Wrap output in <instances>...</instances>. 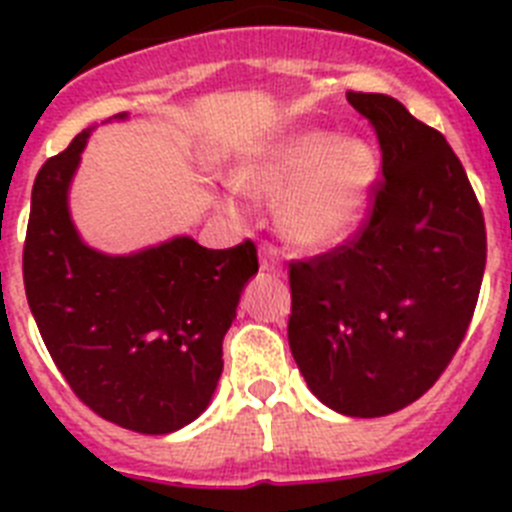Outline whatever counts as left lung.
<instances>
[{
    "label": "left lung",
    "instance_id": "left-lung-1",
    "mask_svg": "<svg viewBox=\"0 0 512 512\" xmlns=\"http://www.w3.org/2000/svg\"><path fill=\"white\" fill-rule=\"evenodd\" d=\"M92 130L35 176L22 248L27 305L58 372L92 413L166 436L210 405L223 336L259 256L251 238L215 251L176 235L128 256L87 246L71 223L69 187Z\"/></svg>",
    "mask_w": 512,
    "mask_h": 512
}]
</instances>
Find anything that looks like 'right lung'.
Returning a JSON list of instances; mask_svg holds the SVG:
<instances>
[{
  "mask_svg": "<svg viewBox=\"0 0 512 512\" xmlns=\"http://www.w3.org/2000/svg\"><path fill=\"white\" fill-rule=\"evenodd\" d=\"M408 122L387 133L382 184L356 233L289 264L292 356L312 395L351 418L397 413L431 390L485 274V217L459 158Z\"/></svg>",
  "mask_w": 512,
  "mask_h": 512,
  "instance_id": "right-lung-1",
  "label": "right lung"
}]
</instances>
